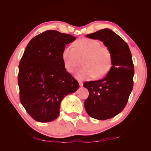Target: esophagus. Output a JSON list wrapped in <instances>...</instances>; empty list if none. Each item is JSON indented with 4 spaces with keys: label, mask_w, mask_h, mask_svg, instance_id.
Here are the masks:
<instances>
[{
    "label": "esophagus",
    "mask_w": 151,
    "mask_h": 151,
    "mask_svg": "<svg viewBox=\"0 0 151 151\" xmlns=\"http://www.w3.org/2000/svg\"><path fill=\"white\" fill-rule=\"evenodd\" d=\"M79 86H80L81 87H82V86H83V82L79 81Z\"/></svg>",
    "instance_id": "34e87169"
}]
</instances>
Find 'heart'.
I'll use <instances>...</instances> for the list:
<instances>
[{"label":"heart","instance_id":"1","mask_svg":"<svg viewBox=\"0 0 151 151\" xmlns=\"http://www.w3.org/2000/svg\"><path fill=\"white\" fill-rule=\"evenodd\" d=\"M63 48L62 57L65 68L72 72L79 64V58L86 55L83 62L84 67L75 73L78 80H86L96 76L106 75L112 64V55L108 48L101 47L99 41L91 38H82L74 45Z\"/></svg>","mask_w":151,"mask_h":151}]
</instances>
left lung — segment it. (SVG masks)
I'll return each mask as SVG.
<instances>
[{"mask_svg":"<svg viewBox=\"0 0 151 151\" xmlns=\"http://www.w3.org/2000/svg\"><path fill=\"white\" fill-rule=\"evenodd\" d=\"M86 36L103 42L112 55L111 67L106 77L83 84L89 93L84 101L87 113L95 119L107 120L124 109L133 89L134 68L132 54L127 43L109 29L99 30Z\"/></svg>","mask_w":151,"mask_h":151,"instance_id":"1","label":"left lung"}]
</instances>
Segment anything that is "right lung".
<instances>
[{"instance_id":"obj_1","label":"right lung","mask_w":151,"mask_h":151,"mask_svg":"<svg viewBox=\"0 0 151 151\" xmlns=\"http://www.w3.org/2000/svg\"><path fill=\"white\" fill-rule=\"evenodd\" d=\"M75 36L48 30L31 39L19 65L20 101L36 121L52 122L59 115L60 103L79 84L63 65L62 53Z\"/></svg>"}]
</instances>
